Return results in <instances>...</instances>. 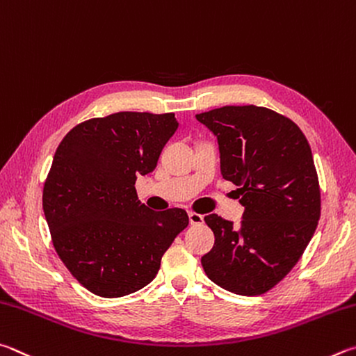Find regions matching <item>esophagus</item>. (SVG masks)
Returning <instances> with one entry per match:
<instances>
[{
  "label": "esophagus",
  "mask_w": 356,
  "mask_h": 356,
  "mask_svg": "<svg viewBox=\"0 0 356 356\" xmlns=\"http://www.w3.org/2000/svg\"><path fill=\"white\" fill-rule=\"evenodd\" d=\"M189 222H191V225H202V223L204 222V217L202 214L194 213V211H191V213H189Z\"/></svg>",
  "instance_id": "34e87169"
}]
</instances>
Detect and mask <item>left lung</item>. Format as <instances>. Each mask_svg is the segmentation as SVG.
I'll return each mask as SVG.
<instances>
[{
  "label": "left lung",
  "instance_id": "left-lung-1",
  "mask_svg": "<svg viewBox=\"0 0 356 356\" xmlns=\"http://www.w3.org/2000/svg\"><path fill=\"white\" fill-rule=\"evenodd\" d=\"M219 142L220 170L238 186L241 227L204 217L213 250L202 258L208 278L239 296H261L292 270L321 217V188L302 129L261 106H223L197 114Z\"/></svg>",
  "mask_w": 356,
  "mask_h": 356
}]
</instances>
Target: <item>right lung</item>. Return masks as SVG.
<instances>
[{
  "label": "right lung",
  "mask_w": 356,
  "mask_h": 356,
  "mask_svg": "<svg viewBox=\"0 0 356 356\" xmlns=\"http://www.w3.org/2000/svg\"><path fill=\"white\" fill-rule=\"evenodd\" d=\"M178 128L173 112H115L67 133L43 184V213L56 253L92 294L142 289L189 225L181 208L152 211L136 192Z\"/></svg>",
  "instance_id": "add662e5"
}]
</instances>
